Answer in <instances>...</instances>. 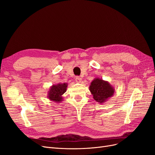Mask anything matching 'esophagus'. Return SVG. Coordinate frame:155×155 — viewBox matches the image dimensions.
<instances>
[{
	"instance_id": "obj_1",
	"label": "esophagus",
	"mask_w": 155,
	"mask_h": 155,
	"mask_svg": "<svg viewBox=\"0 0 155 155\" xmlns=\"http://www.w3.org/2000/svg\"><path fill=\"white\" fill-rule=\"evenodd\" d=\"M75 81L77 82H81V81H82V78L80 77H76V78H75Z\"/></svg>"
}]
</instances>
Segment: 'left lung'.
<instances>
[{
    "mask_svg": "<svg viewBox=\"0 0 155 155\" xmlns=\"http://www.w3.org/2000/svg\"><path fill=\"white\" fill-rule=\"evenodd\" d=\"M89 91L94 100L103 104L114 95L115 89L108 81L95 78L91 83Z\"/></svg>",
    "mask_w": 155,
    "mask_h": 155,
    "instance_id": "8db88e82",
    "label": "left lung"
}]
</instances>
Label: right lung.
<instances>
[{"label": "right lung", "mask_w": 155, "mask_h": 155, "mask_svg": "<svg viewBox=\"0 0 155 155\" xmlns=\"http://www.w3.org/2000/svg\"><path fill=\"white\" fill-rule=\"evenodd\" d=\"M67 87V83H59L51 85L48 92V98L52 101L61 103L63 100L62 94L66 91Z\"/></svg>", "instance_id": "obj_1"}]
</instances>
